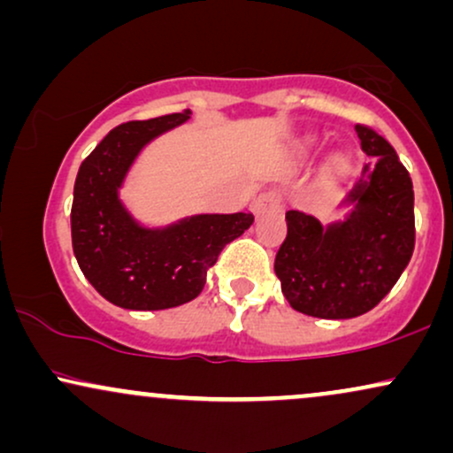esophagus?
<instances>
[{"label": "esophagus", "mask_w": 453, "mask_h": 453, "mask_svg": "<svg viewBox=\"0 0 453 453\" xmlns=\"http://www.w3.org/2000/svg\"><path fill=\"white\" fill-rule=\"evenodd\" d=\"M280 204H283L280 196L274 194V191H268V194H262L253 202V211H256V215H264V212L279 211Z\"/></svg>", "instance_id": "1"}]
</instances>
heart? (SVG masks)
I'll return each instance as SVG.
<instances>
[{"label": "heart", "instance_id": "1", "mask_svg": "<svg viewBox=\"0 0 453 453\" xmlns=\"http://www.w3.org/2000/svg\"><path fill=\"white\" fill-rule=\"evenodd\" d=\"M303 150H309L311 149V140H306V142H303V147H300ZM332 165H334V168H342V159L341 157H334L332 159Z\"/></svg>", "mask_w": 453, "mask_h": 453}]
</instances>
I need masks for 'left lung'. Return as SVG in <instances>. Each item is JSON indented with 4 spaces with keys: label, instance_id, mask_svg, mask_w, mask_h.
Segmentation results:
<instances>
[{
    "label": "left lung",
    "instance_id": "left-lung-1",
    "mask_svg": "<svg viewBox=\"0 0 453 453\" xmlns=\"http://www.w3.org/2000/svg\"><path fill=\"white\" fill-rule=\"evenodd\" d=\"M366 164L339 204L342 219L324 226L288 211V236L274 273L289 306L319 319H351L386 298L415 247L413 183L396 150L371 127L356 126Z\"/></svg>",
    "mask_w": 453,
    "mask_h": 453
}]
</instances>
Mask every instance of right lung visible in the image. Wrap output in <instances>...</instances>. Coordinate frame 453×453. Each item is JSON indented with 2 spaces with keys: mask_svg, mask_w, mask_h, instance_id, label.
<instances>
[{
  "mask_svg": "<svg viewBox=\"0 0 453 453\" xmlns=\"http://www.w3.org/2000/svg\"><path fill=\"white\" fill-rule=\"evenodd\" d=\"M189 117L185 111L123 123L78 168L70 215L76 262L121 309L161 311L197 298L223 247L253 223L251 212H197L168 226H144L121 200L144 147Z\"/></svg>",
  "mask_w": 453,
  "mask_h": 453,
  "instance_id": "add662e5",
  "label": "right lung"
}]
</instances>
